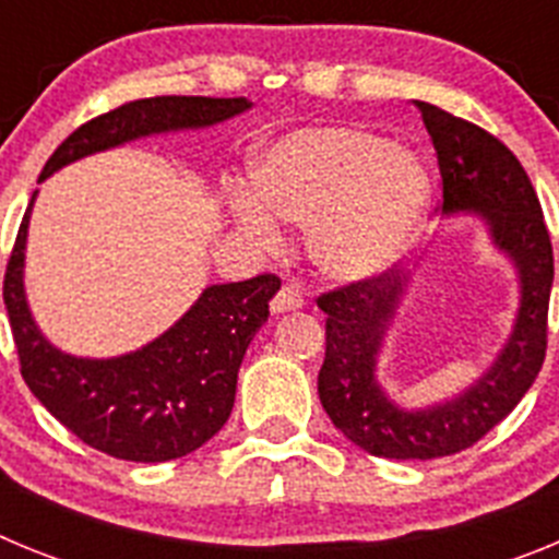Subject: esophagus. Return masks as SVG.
<instances>
[{
	"label": "esophagus",
	"instance_id": "34e87169",
	"mask_svg": "<svg viewBox=\"0 0 559 559\" xmlns=\"http://www.w3.org/2000/svg\"><path fill=\"white\" fill-rule=\"evenodd\" d=\"M302 302L305 299L296 285H283V288L274 294V299H271V310H274V313H285V310L302 308Z\"/></svg>",
	"mask_w": 559,
	"mask_h": 559
}]
</instances>
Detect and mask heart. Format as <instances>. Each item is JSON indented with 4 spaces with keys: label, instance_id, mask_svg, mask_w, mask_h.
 <instances>
[{
    "label": "heart",
    "instance_id": "heart-1",
    "mask_svg": "<svg viewBox=\"0 0 559 559\" xmlns=\"http://www.w3.org/2000/svg\"><path fill=\"white\" fill-rule=\"evenodd\" d=\"M254 195L235 218L254 240H280L274 218L308 226L313 263L333 280H369L408 254L431 201L414 153L358 126H310L276 140L251 165Z\"/></svg>",
    "mask_w": 559,
    "mask_h": 559
}]
</instances>
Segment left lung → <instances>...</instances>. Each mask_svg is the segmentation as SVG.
I'll list each match as a JSON object with an SVG mask.
<instances>
[{
  "label": "left lung",
  "mask_w": 559,
  "mask_h": 559,
  "mask_svg": "<svg viewBox=\"0 0 559 559\" xmlns=\"http://www.w3.org/2000/svg\"><path fill=\"white\" fill-rule=\"evenodd\" d=\"M417 108L437 151L442 212L484 215L498 249L521 271V310L510 344L476 386L442 406L403 412L374 383V355L406 276L392 269L319 294L316 305L328 313L319 400L344 437L383 459H437L476 445L530 392L549 344L555 251L530 176L515 153L476 122L423 100Z\"/></svg>",
  "instance_id": "1"
}]
</instances>
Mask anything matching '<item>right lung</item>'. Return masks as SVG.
<instances>
[{
	"label": "right lung",
	"mask_w": 559,
	"mask_h": 559,
	"mask_svg": "<svg viewBox=\"0 0 559 559\" xmlns=\"http://www.w3.org/2000/svg\"><path fill=\"white\" fill-rule=\"evenodd\" d=\"M249 106L246 97L185 95L122 103L69 133L44 165L41 179L88 153L147 133L212 126ZM29 206L2 285L19 369L29 392L81 442L114 459L167 462L204 445L229 419L237 369L254 333L269 319L280 276L257 274L243 283L210 285L179 322L140 353L111 360L72 358L47 344L24 302Z\"/></svg>",
	"instance_id": "right-lung-1"
}]
</instances>
